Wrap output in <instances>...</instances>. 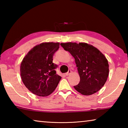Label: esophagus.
Returning a JSON list of instances; mask_svg holds the SVG:
<instances>
[{
    "mask_svg": "<svg viewBox=\"0 0 128 128\" xmlns=\"http://www.w3.org/2000/svg\"><path fill=\"white\" fill-rule=\"evenodd\" d=\"M71 73H72V70H71L70 69H69V70H68V72L66 73V76H68V75L70 74Z\"/></svg>",
    "mask_w": 128,
    "mask_h": 128,
    "instance_id": "esophagus-1",
    "label": "esophagus"
}]
</instances>
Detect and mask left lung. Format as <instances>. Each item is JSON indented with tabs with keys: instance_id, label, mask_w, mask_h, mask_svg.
I'll return each mask as SVG.
<instances>
[{
	"instance_id": "obj_1",
	"label": "left lung",
	"mask_w": 128,
	"mask_h": 128,
	"mask_svg": "<svg viewBox=\"0 0 128 128\" xmlns=\"http://www.w3.org/2000/svg\"><path fill=\"white\" fill-rule=\"evenodd\" d=\"M60 45L75 59L80 81L74 88L84 95L98 92L107 81L109 65L106 56L96 47L86 43H62Z\"/></svg>"
}]
</instances>
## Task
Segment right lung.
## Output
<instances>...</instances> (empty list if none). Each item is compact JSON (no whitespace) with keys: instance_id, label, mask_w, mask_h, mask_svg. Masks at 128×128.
Segmentation results:
<instances>
[{"instance_id":"1","label":"right lung","mask_w":128,"mask_h":128,"mask_svg":"<svg viewBox=\"0 0 128 128\" xmlns=\"http://www.w3.org/2000/svg\"><path fill=\"white\" fill-rule=\"evenodd\" d=\"M59 46V42L40 43L30 50L21 62V79L34 94L48 96L55 90L61 80L55 70L57 65L52 62L53 56Z\"/></svg>"}]
</instances>
